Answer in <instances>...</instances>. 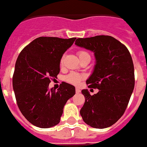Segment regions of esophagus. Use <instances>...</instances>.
<instances>
[{
	"mask_svg": "<svg viewBox=\"0 0 147 147\" xmlns=\"http://www.w3.org/2000/svg\"><path fill=\"white\" fill-rule=\"evenodd\" d=\"M76 92H77V93H79V92H80V90L79 88H76Z\"/></svg>",
	"mask_w": 147,
	"mask_h": 147,
	"instance_id": "1",
	"label": "esophagus"
}]
</instances>
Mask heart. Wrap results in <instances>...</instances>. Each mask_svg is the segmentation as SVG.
I'll list each match as a JSON object with an SVG mask.
<instances>
[{
	"mask_svg": "<svg viewBox=\"0 0 147 147\" xmlns=\"http://www.w3.org/2000/svg\"><path fill=\"white\" fill-rule=\"evenodd\" d=\"M77 55L79 57L80 61L82 59H84V58H90V55L88 53L87 51H79L77 52ZM64 63V57H61V59L60 61V64L61 66L62 64ZM83 79V76L79 74H77V73H70L68 75H67L66 77H64V80L66 82L69 83H71V84H74V85H78L80 81Z\"/></svg>",
	"mask_w": 147,
	"mask_h": 147,
	"instance_id": "obj_1",
	"label": "heart"
}]
</instances>
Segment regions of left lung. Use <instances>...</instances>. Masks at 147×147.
I'll list each match as a JSON object with an SVG mask.
<instances>
[{"label":"left lung","instance_id":"8db88e82","mask_svg":"<svg viewBox=\"0 0 147 147\" xmlns=\"http://www.w3.org/2000/svg\"><path fill=\"white\" fill-rule=\"evenodd\" d=\"M75 45L94 52L96 65L88 87L98 89L91 96L83 90L85 103L80 109L83 121L95 128H106L120 119L134 88V68L127 47L109 36L77 38Z\"/></svg>","mask_w":147,"mask_h":147}]
</instances>
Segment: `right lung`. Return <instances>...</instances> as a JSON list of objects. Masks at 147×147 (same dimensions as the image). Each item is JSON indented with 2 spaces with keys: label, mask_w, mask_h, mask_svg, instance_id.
<instances>
[{
  "label": "right lung",
  "mask_w": 147,
  "mask_h": 147,
  "mask_svg": "<svg viewBox=\"0 0 147 147\" xmlns=\"http://www.w3.org/2000/svg\"><path fill=\"white\" fill-rule=\"evenodd\" d=\"M76 38L38 37L22 50L16 59L13 87L23 115L41 128L57 125L75 87L62 82L58 90H49L60 72V61Z\"/></svg>",
  "instance_id": "add662e5"
}]
</instances>
